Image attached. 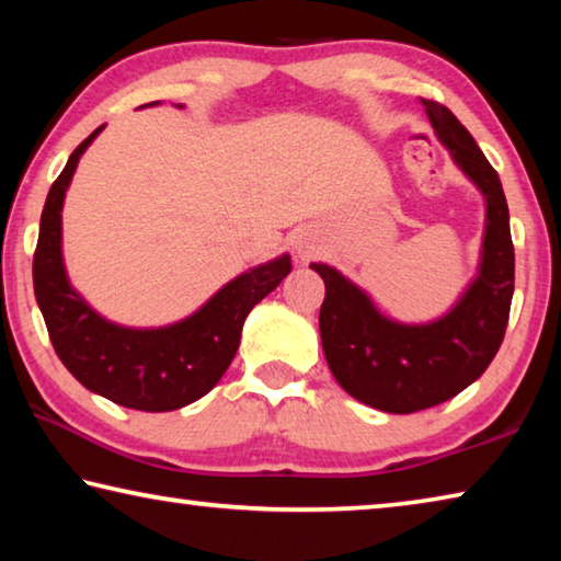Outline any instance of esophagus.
Returning <instances> with one entry per match:
<instances>
[{"instance_id":"1","label":"esophagus","mask_w":561,"mask_h":561,"mask_svg":"<svg viewBox=\"0 0 561 561\" xmlns=\"http://www.w3.org/2000/svg\"><path fill=\"white\" fill-rule=\"evenodd\" d=\"M291 244H294V252H297L299 257H309V254L317 252V240L311 237L309 230H299L297 234H294Z\"/></svg>"}]
</instances>
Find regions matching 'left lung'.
Instances as JSON below:
<instances>
[{
    "mask_svg": "<svg viewBox=\"0 0 561 561\" xmlns=\"http://www.w3.org/2000/svg\"><path fill=\"white\" fill-rule=\"evenodd\" d=\"M423 103L453 163L485 197L480 267L460 299L438 319L403 324L339 270L309 264L327 287L319 331L331 374L348 396L383 413L433 408L478 381L505 336L515 291L510 210L495 168L448 108Z\"/></svg>",
    "mask_w": 561,
    "mask_h": 561,
    "instance_id": "8db88e82",
    "label": "left lung"
}]
</instances>
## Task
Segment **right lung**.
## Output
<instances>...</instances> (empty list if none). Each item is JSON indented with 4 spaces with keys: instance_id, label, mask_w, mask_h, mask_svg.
Wrapping results in <instances>:
<instances>
[{
    "instance_id": "right-lung-1",
    "label": "right lung",
    "mask_w": 561,
    "mask_h": 561,
    "mask_svg": "<svg viewBox=\"0 0 561 561\" xmlns=\"http://www.w3.org/2000/svg\"><path fill=\"white\" fill-rule=\"evenodd\" d=\"M160 101L146 103L158 106ZM183 108V103H178ZM96 128L73 150L46 195L34 252V294L56 356L89 391L133 411H178L210 393L232 364L244 319L291 272L279 254L242 272L215 291L201 309L168 327L136 329L101 317L71 287L61 252V210L81 156Z\"/></svg>"
}]
</instances>
